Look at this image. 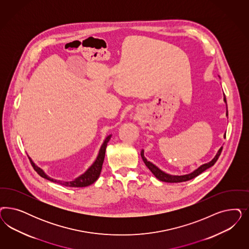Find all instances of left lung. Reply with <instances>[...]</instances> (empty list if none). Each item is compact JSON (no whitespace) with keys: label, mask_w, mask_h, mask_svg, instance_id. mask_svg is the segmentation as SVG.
<instances>
[{"label":"left lung","mask_w":249,"mask_h":249,"mask_svg":"<svg viewBox=\"0 0 249 249\" xmlns=\"http://www.w3.org/2000/svg\"><path fill=\"white\" fill-rule=\"evenodd\" d=\"M224 100H225V102L226 103L225 97L224 98ZM226 115H228V112H226ZM222 150H223V146L219 149V151L217 153L216 156L214 157V159H213V160L210 161L209 163H206V164L201 165L200 168H198L196 170H194L193 173L188 174V175H183V176H171V175H169V174H167V173L161 171L160 169H159V168H157L151 162L146 160V159L144 158V150L141 151V157H142V160L144 161L145 166L149 169V170L152 172L153 174L155 175V177H156L157 178H159L161 181H165V182H183V181L190 180V179H192L193 178L200 175L204 170H206V169H209V168H211L212 166H213V165L215 164L217 160L219 159V157H220V155H221V153H222Z\"/></svg>","instance_id":"obj_1"}]
</instances>
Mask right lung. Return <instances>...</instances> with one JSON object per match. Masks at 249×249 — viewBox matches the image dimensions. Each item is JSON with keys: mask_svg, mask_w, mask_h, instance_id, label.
<instances>
[{"mask_svg": "<svg viewBox=\"0 0 249 249\" xmlns=\"http://www.w3.org/2000/svg\"><path fill=\"white\" fill-rule=\"evenodd\" d=\"M112 136H109V137H106V139L104 142L103 145L101 146V149H100V152L99 155L97 157L96 160L95 162L90 166V168L84 173L82 174L81 176L77 178L76 179H74L73 181H60V180H55L53 178H50L49 177L47 176L45 174V172L38 168L37 166L35 165V163L33 162L30 159V162H31V165L33 166L34 169L37 172V174H39L42 178H47L50 181H53V182H56L58 184L64 185L67 187H75V188H80V187H86L89 185L92 184L93 182H95L97 180V178L100 176L101 174V171H102V168H103V164H104V160H105V150H106V146H107V143L109 142L110 138Z\"/></svg>", "mask_w": 249, "mask_h": 249, "instance_id": "right-lung-1", "label": "right lung"}]
</instances>
